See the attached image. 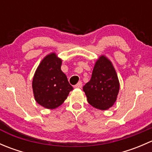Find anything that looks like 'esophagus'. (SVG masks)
<instances>
[{
  "mask_svg": "<svg viewBox=\"0 0 152 152\" xmlns=\"http://www.w3.org/2000/svg\"><path fill=\"white\" fill-rule=\"evenodd\" d=\"M82 87V82H79L76 85H75V87L76 88H81Z\"/></svg>",
  "mask_w": 152,
  "mask_h": 152,
  "instance_id": "34e87169",
  "label": "esophagus"
}]
</instances>
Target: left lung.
I'll use <instances>...</instances> for the list:
<instances>
[{
    "label": "left lung",
    "mask_w": 152,
    "mask_h": 152,
    "mask_svg": "<svg viewBox=\"0 0 152 152\" xmlns=\"http://www.w3.org/2000/svg\"><path fill=\"white\" fill-rule=\"evenodd\" d=\"M118 79L112 62L102 56L96 62L91 79L83 87L90 105L101 110L110 108L118 94Z\"/></svg>",
    "instance_id": "left-lung-1"
}]
</instances>
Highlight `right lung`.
Returning <instances> with one entry per match:
<instances>
[{"label":"right lung","mask_w":152,"mask_h":152,"mask_svg":"<svg viewBox=\"0 0 152 152\" xmlns=\"http://www.w3.org/2000/svg\"><path fill=\"white\" fill-rule=\"evenodd\" d=\"M62 60L54 53L45 56L37 69L32 82L34 96L39 104L55 109L67 99L73 87L61 70Z\"/></svg>","instance_id":"obj_1"}]
</instances>
